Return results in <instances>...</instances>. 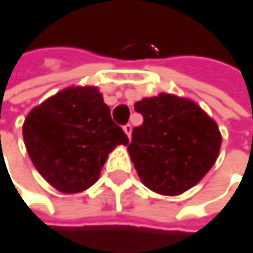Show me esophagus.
Here are the masks:
<instances>
[{
  "instance_id": "34e87169",
  "label": "esophagus",
  "mask_w": 253,
  "mask_h": 253,
  "mask_svg": "<svg viewBox=\"0 0 253 253\" xmlns=\"http://www.w3.org/2000/svg\"><path fill=\"white\" fill-rule=\"evenodd\" d=\"M123 130H125V133L127 134V137H128V139H131V131H133V127H131V125H126V126L123 127Z\"/></svg>"
}]
</instances>
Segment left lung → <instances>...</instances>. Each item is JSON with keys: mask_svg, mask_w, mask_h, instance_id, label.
Returning a JSON list of instances; mask_svg holds the SVG:
<instances>
[{"mask_svg": "<svg viewBox=\"0 0 253 253\" xmlns=\"http://www.w3.org/2000/svg\"><path fill=\"white\" fill-rule=\"evenodd\" d=\"M143 125L134 127L127 150L141 183L165 196L198 185L219 156L222 134L193 100L160 93L134 104Z\"/></svg>", "mask_w": 253, "mask_h": 253, "instance_id": "obj_1", "label": "left lung"}]
</instances>
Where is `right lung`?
<instances>
[{"label": "right lung", "mask_w": 253, "mask_h": 253, "mask_svg": "<svg viewBox=\"0 0 253 253\" xmlns=\"http://www.w3.org/2000/svg\"><path fill=\"white\" fill-rule=\"evenodd\" d=\"M23 137L38 173L66 195L94 185L109 153L128 143L94 85H71L38 104L24 120Z\"/></svg>", "instance_id": "right-lung-1"}]
</instances>
